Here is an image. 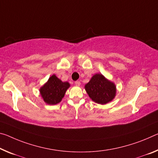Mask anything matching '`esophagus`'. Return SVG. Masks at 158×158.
<instances>
[{"instance_id":"34e87169","label":"esophagus","mask_w":158,"mask_h":158,"mask_svg":"<svg viewBox=\"0 0 158 158\" xmlns=\"http://www.w3.org/2000/svg\"><path fill=\"white\" fill-rule=\"evenodd\" d=\"M75 85H76V86H80V84H81V83H80V81H75Z\"/></svg>"}]
</instances>
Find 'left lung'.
I'll list each match as a JSON object with an SVG mask.
<instances>
[{
    "instance_id": "8db88e82",
    "label": "left lung",
    "mask_w": 158,
    "mask_h": 158,
    "mask_svg": "<svg viewBox=\"0 0 158 158\" xmlns=\"http://www.w3.org/2000/svg\"><path fill=\"white\" fill-rule=\"evenodd\" d=\"M84 88L90 98L98 104L106 105L116 96L117 89L114 83L101 73L95 74L85 84Z\"/></svg>"
}]
</instances>
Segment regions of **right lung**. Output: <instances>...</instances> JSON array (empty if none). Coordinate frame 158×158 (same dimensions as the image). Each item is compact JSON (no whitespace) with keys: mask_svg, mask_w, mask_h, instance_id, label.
Wrapping results in <instances>:
<instances>
[{"mask_svg":"<svg viewBox=\"0 0 158 158\" xmlns=\"http://www.w3.org/2000/svg\"><path fill=\"white\" fill-rule=\"evenodd\" d=\"M69 86V82L62 81L56 74H52L39 89L40 95L46 104L56 105L62 101Z\"/></svg>","mask_w":158,"mask_h":158,"instance_id":"obj_1","label":"right lung"}]
</instances>
